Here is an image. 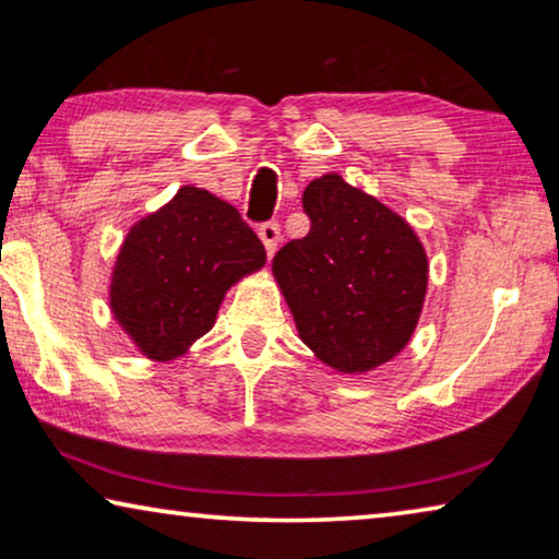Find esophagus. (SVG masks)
Returning a JSON list of instances; mask_svg holds the SVG:
<instances>
[{"label": "esophagus", "instance_id": "esophagus-1", "mask_svg": "<svg viewBox=\"0 0 559 559\" xmlns=\"http://www.w3.org/2000/svg\"><path fill=\"white\" fill-rule=\"evenodd\" d=\"M280 236H282V228H280L277 221H270V224L259 226V239H262L266 254H270V257H272L274 251H277V247H280Z\"/></svg>", "mask_w": 559, "mask_h": 559}]
</instances>
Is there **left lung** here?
Here are the masks:
<instances>
[{
	"label": "left lung",
	"instance_id": "8db88e82",
	"mask_svg": "<svg viewBox=\"0 0 559 559\" xmlns=\"http://www.w3.org/2000/svg\"><path fill=\"white\" fill-rule=\"evenodd\" d=\"M302 209L310 234L272 259L302 343L343 373L392 361L415 333L427 293L430 266L415 228L338 173L312 180Z\"/></svg>",
	"mask_w": 559,
	"mask_h": 559
}]
</instances>
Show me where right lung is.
I'll use <instances>...</instances> for the list:
<instances>
[{"instance_id": "right-lung-1", "label": "right lung", "mask_w": 559, "mask_h": 559, "mask_svg": "<svg viewBox=\"0 0 559 559\" xmlns=\"http://www.w3.org/2000/svg\"><path fill=\"white\" fill-rule=\"evenodd\" d=\"M266 251L231 203L182 186L136 221L111 270L109 308L152 361H173L216 323L228 289L264 266Z\"/></svg>"}]
</instances>
